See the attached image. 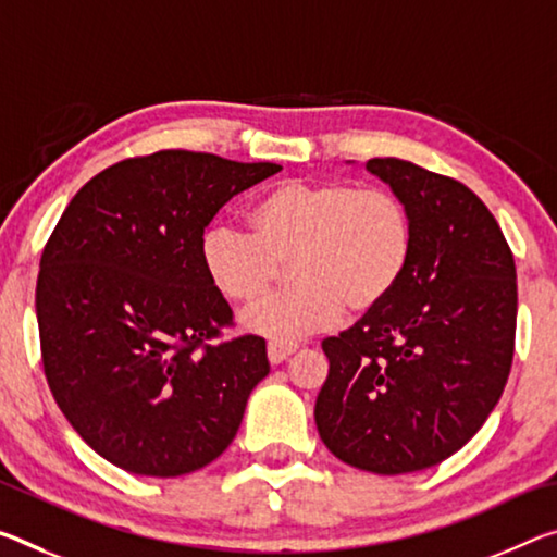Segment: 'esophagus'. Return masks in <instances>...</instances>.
<instances>
[{
	"instance_id": "esophagus-1",
	"label": "esophagus",
	"mask_w": 557,
	"mask_h": 557,
	"mask_svg": "<svg viewBox=\"0 0 557 557\" xmlns=\"http://www.w3.org/2000/svg\"><path fill=\"white\" fill-rule=\"evenodd\" d=\"M297 351V344L293 342H270L268 344V357L272 364H280V361L289 359Z\"/></svg>"
}]
</instances>
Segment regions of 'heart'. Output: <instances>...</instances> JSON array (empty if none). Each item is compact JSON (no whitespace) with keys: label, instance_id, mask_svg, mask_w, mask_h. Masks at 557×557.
Here are the masks:
<instances>
[{"label":"heart","instance_id":"1","mask_svg":"<svg viewBox=\"0 0 557 557\" xmlns=\"http://www.w3.org/2000/svg\"><path fill=\"white\" fill-rule=\"evenodd\" d=\"M250 235L213 227L200 243L202 270L220 295L255 305L277 287L285 264L295 285L245 312V326L275 339L302 337L372 317L409 270L413 223L389 188L351 181H285L247 210Z\"/></svg>","mask_w":557,"mask_h":557}]
</instances>
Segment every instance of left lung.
<instances>
[{"label": "left lung", "mask_w": 557, "mask_h": 557, "mask_svg": "<svg viewBox=\"0 0 557 557\" xmlns=\"http://www.w3.org/2000/svg\"><path fill=\"white\" fill-rule=\"evenodd\" d=\"M367 168L411 213L413 252L382 310L326 337L314 421L339 461L431 469L473 438L506 389L518 285L500 225L471 188L399 158Z\"/></svg>", "instance_id": "1"}]
</instances>
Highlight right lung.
<instances>
[{"mask_svg": "<svg viewBox=\"0 0 557 557\" xmlns=\"http://www.w3.org/2000/svg\"><path fill=\"white\" fill-rule=\"evenodd\" d=\"M282 171L158 151L94 175L44 245L41 364L69 423L119 469L175 479L208 466L270 374L202 270V233L237 193Z\"/></svg>", "mask_w": 557, "mask_h": 557, "instance_id": "1", "label": "right lung"}]
</instances>
